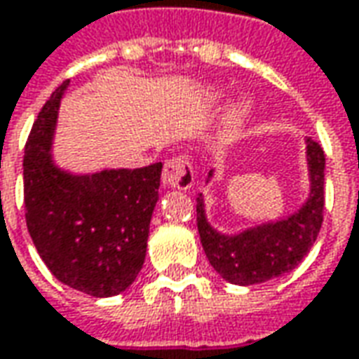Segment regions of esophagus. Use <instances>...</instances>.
<instances>
[{
  "label": "esophagus",
  "mask_w": 359,
  "mask_h": 359,
  "mask_svg": "<svg viewBox=\"0 0 359 359\" xmlns=\"http://www.w3.org/2000/svg\"><path fill=\"white\" fill-rule=\"evenodd\" d=\"M163 184L170 185V187H177V189H189L194 185V163L191 158L187 154H177L168 158L163 163L162 172Z\"/></svg>",
  "instance_id": "1"
}]
</instances>
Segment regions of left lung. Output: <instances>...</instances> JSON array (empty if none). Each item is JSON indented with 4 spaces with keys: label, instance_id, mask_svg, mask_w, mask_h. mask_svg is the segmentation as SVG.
I'll return each instance as SVG.
<instances>
[{
    "label": "left lung",
    "instance_id": "1",
    "mask_svg": "<svg viewBox=\"0 0 359 359\" xmlns=\"http://www.w3.org/2000/svg\"><path fill=\"white\" fill-rule=\"evenodd\" d=\"M312 191L297 215L223 237L209 227L203 201L197 197V231L211 266L233 285H259L292 271L309 255L324 221V150L309 140ZM211 175V174H209Z\"/></svg>",
    "mask_w": 359,
    "mask_h": 359
}]
</instances>
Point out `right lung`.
<instances>
[{
	"mask_svg": "<svg viewBox=\"0 0 359 359\" xmlns=\"http://www.w3.org/2000/svg\"><path fill=\"white\" fill-rule=\"evenodd\" d=\"M62 83L25 144L23 203L33 245L62 285L96 298L126 290L140 273L162 163L74 177L53 168L50 134Z\"/></svg>",
	"mask_w": 359,
	"mask_h": 359,
	"instance_id": "right-lung-1",
	"label": "right lung"
}]
</instances>
